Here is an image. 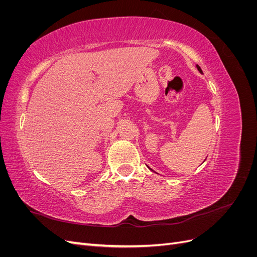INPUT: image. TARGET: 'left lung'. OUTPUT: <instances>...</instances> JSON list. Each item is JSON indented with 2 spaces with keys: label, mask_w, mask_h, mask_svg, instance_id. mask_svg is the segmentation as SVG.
<instances>
[{
  "label": "left lung",
  "mask_w": 257,
  "mask_h": 257,
  "mask_svg": "<svg viewBox=\"0 0 257 257\" xmlns=\"http://www.w3.org/2000/svg\"><path fill=\"white\" fill-rule=\"evenodd\" d=\"M196 67H197V69H198V72H199V73H201V74H203V71H201V68H200L198 65H196ZM150 169H151V168H150ZM151 170H152V169H151Z\"/></svg>",
  "instance_id": "8db88e82"
}]
</instances>
